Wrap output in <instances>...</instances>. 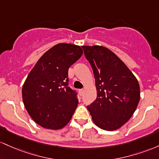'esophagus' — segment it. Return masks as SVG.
<instances>
[{"label": "esophagus", "instance_id": "esophagus-1", "mask_svg": "<svg viewBox=\"0 0 159 159\" xmlns=\"http://www.w3.org/2000/svg\"><path fill=\"white\" fill-rule=\"evenodd\" d=\"M79 92H80V95H83V92H84V89H80V90H79Z\"/></svg>", "mask_w": 159, "mask_h": 159}]
</instances>
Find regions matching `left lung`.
<instances>
[{
    "label": "left lung",
    "mask_w": 159,
    "mask_h": 159,
    "mask_svg": "<svg viewBox=\"0 0 159 159\" xmlns=\"http://www.w3.org/2000/svg\"><path fill=\"white\" fill-rule=\"evenodd\" d=\"M93 70L97 98L87 107L94 124L105 131L124 125L136 110L140 98V85L125 64L102 46H83Z\"/></svg>",
    "instance_id": "left-lung-1"
}]
</instances>
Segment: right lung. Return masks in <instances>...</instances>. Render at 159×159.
Segmentation results:
<instances>
[{
    "label": "right lung",
    "mask_w": 159,
    "mask_h": 159,
    "mask_svg": "<svg viewBox=\"0 0 159 159\" xmlns=\"http://www.w3.org/2000/svg\"><path fill=\"white\" fill-rule=\"evenodd\" d=\"M83 53L80 46L58 43L46 51L28 74L22 86L23 103L41 127L58 130L70 121L78 100L67 86L68 69Z\"/></svg>",
    "instance_id": "add662e5"
}]
</instances>
